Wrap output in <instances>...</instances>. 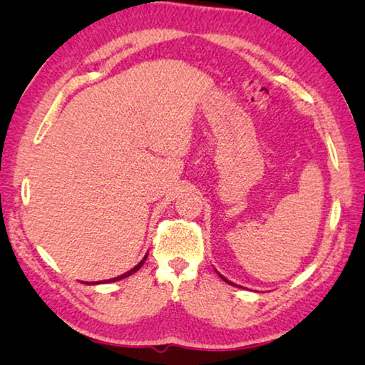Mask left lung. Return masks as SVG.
<instances>
[{
    "label": "left lung",
    "mask_w": 365,
    "mask_h": 365,
    "mask_svg": "<svg viewBox=\"0 0 365 365\" xmlns=\"http://www.w3.org/2000/svg\"><path fill=\"white\" fill-rule=\"evenodd\" d=\"M217 274H219V272H217ZM219 277H220V279H222V280H224V282H227V283H230V285H233V287H237V285H235V283H232V282H228V280L225 279V277H222L220 274H219Z\"/></svg>",
    "instance_id": "left-lung-1"
}]
</instances>
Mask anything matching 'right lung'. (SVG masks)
Instances as JSON below:
<instances>
[{"label":"right lung","mask_w":365,"mask_h":365,"mask_svg":"<svg viewBox=\"0 0 365 365\" xmlns=\"http://www.w3.org/2000/svg\"><path fill=\"white\" fill-rule=\"evenodd\" d=\"M146 257L148 256H145L143 259H141V261L137 264V265H135V267L133 269H130V270H128V272H125V274H122V275H119V277H114V279H110V280H104V282H106V283H110V282H117V280H122V279H125V277H128V275H132V274H135V272H137L140 267H141V265H143L145 264V261H146ZM104 282H96V283H104Z\"/></svg>","instance_id":"1"}]
</instances>
